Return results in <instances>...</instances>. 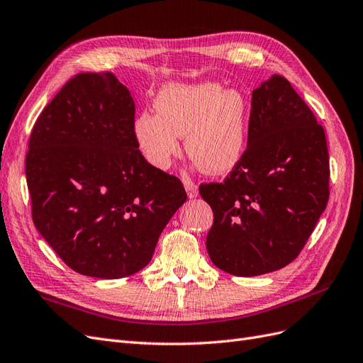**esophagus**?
<instances>
[{
  "mask_svg": "<svg viewBox=\"0 0 363 363\" xmlns=\"http://www.w3.org/2000/svg\"><path fill=\"white\" fill-rule=\"evenodd\" d=\"M184 185H185L186 194H189V197H190V199L197 197V194H199V186H197L194 182H191V181H185V182H184Z\"/></svg>",
  "mask_w": 363,
  "mask_h": 363,
  "instance_id": "obj_1",
  "label": "esophagus"
}]
</instances>
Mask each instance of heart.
Masks as SVG:
<instances>
[{"instance_id": "b5f03b06", "label": "heart", "mask_w": 363, "mask_h": 363, "mask_svg": "<svg viewBox=\"0 0 363 363\" xmlns=\"http://www.w3.org/2000/svg\"><path fill=\"white\" fill-rule=\"evenodd\" d=\"M155 114L140 113L133 134L152 167L167 170L185 150L206 173L220 174L238 164L247 140V98L218 83L167 84L154 99Z\"/></svg>"}]
</instances>
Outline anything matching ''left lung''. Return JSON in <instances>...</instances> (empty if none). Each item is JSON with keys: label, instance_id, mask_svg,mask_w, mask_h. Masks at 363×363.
<instances>
[{"label": "left lung", "instance_id": "8db88e82", "mask_svg": "<svg viewBox=\"0 0 363 363\" xmlns=\"http://www.w3.org/2000/svg\"><path fill=\"white\" fill-rule=\"evenodd\" d=\"M325 134L289 81L272 75L252 93L249 137L221 184L199 191L214 213L213 264L233 276L280 270L305 247L329 201Z\"/></svg>", "mask_w": 363, "mask_h": 363}]
</instances>
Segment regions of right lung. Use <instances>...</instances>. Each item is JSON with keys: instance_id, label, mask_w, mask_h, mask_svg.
<instances>
[{"instance_id": "right-lung-1", "label": "right lung", "mask_w": 363, "mask_h": 363, "mask_svg": "<svg viewBox=\"0 0 363 363\" xmlns=\"http://www.w3.org/2000/svg\"><path fill=\"white\" fill-rule=\"evenodd\" d=\"M135 107L113 74H79L46 105L26 160L34 226L74 272L121 279L145 268L186 201L133 134Z\"/></svg>"}]
</instances>
